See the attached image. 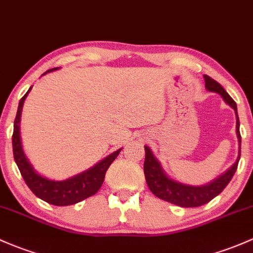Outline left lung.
<instances>
[{
    "label": "left lung",
    "instance_id": "8db88e82",
    "mask_svg": "<svg viewBox=\"0 0 253 253\" xmlns=\"http://www.w3.org/2000/svg\"><path fill=\"white\" fill-rule=\"evenodd\" d=\"M204 78H205L206 89L222 95L224 101L228 105L232 106L236 112L235 101L224 90L223 86L211 77H209L208 75H204ZM239 126H240V122H239L238 112H236V134H238L239 142L241 143V135ZM145 151L146 157L145 164H143V171H145L146 182H147L151 192L156 197H158L159 199L182 206V208H198V206H202L204 204L212 200L214 197H217L233 178L236 169H238L239 159H240V152H239V157L234 165L229 170L225 171L223 175L219 176L218 178H216V180L206 184V186L195 187L182 184L180 182H176L168 177L164 171L162 170L159 162L154 158L153 153L147 146H145Z\"/></svg>",
    "mask_w": 253,
    "mask_h": 253
}]
</instances>
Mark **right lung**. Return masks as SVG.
Returning <instances> with one entry per match:
<instances>
[{"label": "right lung", "mask_w": 253, "mask_h": 253, "mask_svg": "<svg viewBox=\"0 0 253 253\" xmlns=\"http://www.w3.org/2000/svg\"><path fill=\"white\" fill-rule=\"evenodd\" d=\"M54 70H58V67L48 70L47 72L54 71ZM47 72H44L43 75H45ZM30 90H31V88L19 101L17 117L14 119V130H13L12 136L13 154H14V160L17 163L19 170H20L21 176H23L24 181L28 184L32 193L36 197H39L40 199L44 200V202L56 206L72 205V204L82 202V200L91 197L99 191L102 182L105 180L106 171L112 164L113 160L117 158L122 148L106 157L104 160L97 163L91 169L84 171L80 175L73 176L69 180L51 181L39 175L34 170V168L31 167L29 160L26 159L25 154H24L23 148H21L20 134H19V122H20L21 110H23L24 100L28 96Z\"/></svg>", "instance_id": "add662e5"}]
</instances>
